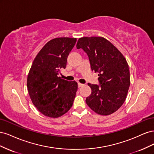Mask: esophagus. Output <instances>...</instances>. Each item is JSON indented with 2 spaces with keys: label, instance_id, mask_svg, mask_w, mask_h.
Returning <instances> with one entry per match:
<instances>
[{
  "label": "esophagus",
  "instance_id": "34e87169",
  "mask_svg": "<svg viewBox=\"0 0 154 154\" xmlns=\"http://www.w3.org/2000/svg\"><path fill=\"white\" fill-rule=\"evenodd\" d=\"M83 85V84H82V83H78V87H82Z\"/></svg>",
  "mask_w": 154,
  "mask_h": 154
}]
</instances>
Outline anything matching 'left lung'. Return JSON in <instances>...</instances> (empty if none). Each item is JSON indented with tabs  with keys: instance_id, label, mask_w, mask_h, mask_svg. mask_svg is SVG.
I'll return each instance as SVG.
<instances>
[{
	"instance_id": "left-lung-1",
	"label": "left lung",
	"mask_w": 154,
	"mask_h": 154,
	"mask_svg": "<svg viewBox=\"0 0 154 154\" xmlns=\"http://www.w3.org/2000/svg\"><path fill=\"white\" fill-rule=\"evenodd\" d=\"M76 48L87 53L92 71L98 73L99 76L100 85L88 83L92 92L86 98V103L100 115L115 112L125 102L130 84L127 60L103 37H82L78 40Z\"/></svg>"
}]
</instances>
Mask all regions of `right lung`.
<instances>
[{"instance_id": "obj_1", "label": "right lung", "mask_w": 154, "mask_h": 154, "mask_svg": "<svg viewBox=\"0 0 154 154\" xmlns=\"http://www.w3.org/2000/svg\"><path fill=\"white\" fill-rule=\"evenodd\" d=\"M76 38L51 40L36 55L27 76V87L33 105L42 114L58 118L71 108L78 89L75 81L59 76L66 69L67 57Z\"/></svg>"}]
</instances>
